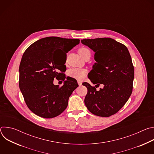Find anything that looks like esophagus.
<instances>
[{"label":"esophagus","mask_w":154,"mask_h":154,"mask_svg":"<svg viewBox=\"0 0 154 154\" xmlns=\"http://www.w3.org/2000/svg\"><path fill=\"white\" fill-rule=\"evenodd\" d=\"M77 83H78V84H79V86H81L82 85V82L81 81H77Z\"/></svg>","instance_id":"esophagus-1"}]
</instances>
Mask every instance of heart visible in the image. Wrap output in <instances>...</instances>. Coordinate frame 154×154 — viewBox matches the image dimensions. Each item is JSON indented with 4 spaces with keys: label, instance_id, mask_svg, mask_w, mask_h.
I'll return each instance as SVG.
<instances>
[{
    "label": "heart",
    "instance_id": "obj_1",
    "mask_svg": "<svg viewBox=\"0 0 154 154\" xmlns=\"http://www.w3.org/2000/svg\"><path fill=\"white\" fill-rule=\"evenodd\" d=\"M88 52H90V51L87 48H82L79 50V54L83 58L85 54ZM86 70L84 69H80V68H72L69 69L68 72V75L73 79L82 80L85 77L86 75Z\"/></svg>",
    "mask_w": 154,
    "mask_h": 154
}]
</instances>
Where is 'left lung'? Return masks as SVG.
<instances>
[{"instance_id":"8db88e82","label":"left lung","mask_w":154,"mask_h":154,"mask_svg":"<svg viewBox=\"0 0 154 154\" xmlns=\"http://www.w3.org/2000/svg\"><path fill=\"white\" fill-rule=\"evenodd\" d=\"M81 42L95 53L96 63L88 77L93 84L103 85L97 91L88 83H83L88 89L85 105L96 116H110L125 105L132 92L134 68L131 56L125 46L110 38Z\"/></svg>"}]
</instances>
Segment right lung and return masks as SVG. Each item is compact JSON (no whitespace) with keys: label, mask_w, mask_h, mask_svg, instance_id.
<instances>
[{"label":"right lung","mask_w":154,"mask_h":154,"mask_svg":"<svg viewBox=\"0 0 154 154\" xmlns=\"http://www.w3.org/2000/svg\"><path fill=\"white\" fill-rule=\"evenodd\" d=\"M79 43V39L49 36L33 42L24 53L19 85L27 106L35 115L52 118L66 108L69 97L79 85L73 78L65 80L62 73L66 70L65 63L60 67L57 61L59 52L64 53L66 58V53ZM55 77L64 81L61 87L53 84Z\"/></svg>","instance_id":"right-lung-1"}]
</instances>
